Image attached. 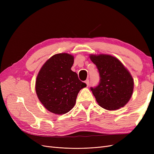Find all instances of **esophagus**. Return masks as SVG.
Masks as SVG:
<instances>
[{
	"instance_id": "1",
	"label": "esophagus",
	"mask_w": 154,
	"mask_h": 154,
	"mask_svg": "<svg viewBox=\"0 0 154 154\" xmlns=\"http://www.w3.org/2000/svg\"><path fill=\"white\" fill-rule=\"evenodd\" d=\"M85 83H86L87 86L88 87V85H89V80H88V79H87V80H85Z\"/></svg>"
}]
</instances>
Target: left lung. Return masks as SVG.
Wrapping results in <instances>:
<instances>
[{
	"label": "left lung",
	"instance_id": "left-lung-1",
	"mask_svg": "<svg viewBox=\"0 0 154 154\" xmlns=\"http://www.w3.org/2000/svg\"><path fill=\"white\" fill-rule=\"evenodd\" d=\"M98 70L100 83L91 87L96 101L102 108L115 110L124 106L132 96L134 80L118 59L107 54L91 55Z\"/></svg>",
	"mask_w": 154,
	"mask_h": 154
}]
</instances>
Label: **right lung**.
Instances as JSON below:
<instances>
[{
	"mask_svg": "<svg viewBox=\"0 0 154 154\" xmlns=\"http://www.w3.org/2000/svg\"><path fill=\"white\" fill-rule=\"evenodd\" d=\"M74 57L67 53L51 57L41 68L36 81V92L46 109L56 114H63L76 103L78 92L87 86L71 69Z\"/></svg>",
	"mask_w": 154,
	"mask_h": 154,
	"instance_id": "add662e5",
	"label": "right lung"
}]
</instances>
